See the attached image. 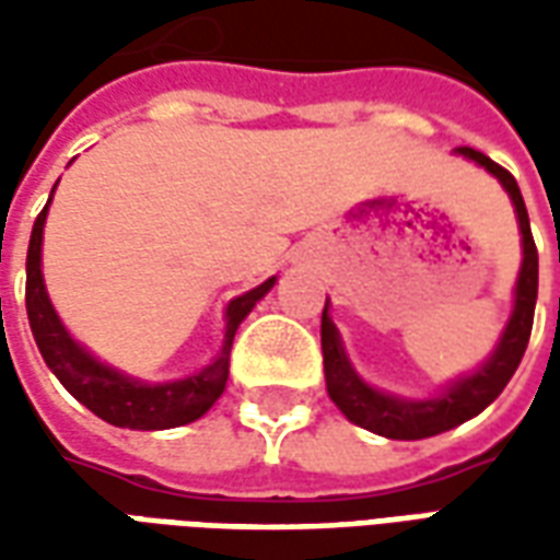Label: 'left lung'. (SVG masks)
I'll use <instances>...</instances> for the list:
<instances>
[{
	"label": "left lung",
	"instance_id": "obj_1",
	"mask_svg": "<svg viewBox=\"0 0 560 560\" xmlns=\"http://www.w3.org/2000/svg\"><path fill=\"white\" fill-rule=\"evenodd\" d=\"M465 159L477 161L486 171L494 173L506 195L513 197L516 207L518 228H522V245H525V260H522V272L516 281V308L506 324L501 345L494 348L492 360L482 365L480 372H474L465 381H458L446 389L444 396L425 401H408L393 399L387 393L365 387L357 377V372L348 363V357L341 351L339 332L327 317V305L320 315V348H324V375H327V393L329 399L339 405V411L357 425H363L369 432L384 434V438H396V441H420V438H432V434L450 432L470 417H477L492 405L510 377L516 375L518 363L528 348L530 327H534V305H537V245L530 236V221L522 191H518L513 173L504 171L501 164H494L489 155H482L477 149L462 147L458 149Z\"/></svg>",
	"mask_w": 560,
	"mask_h": 560
}]
</instances>
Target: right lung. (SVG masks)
<instances>
[{"label":"right lung","mask_w":560,"mask_h":560,"mask_svg":"<svg viewBox=\"0 0 560 560\" xmlns=\"http://www.w3.org/2000/svg\"><path fill=\"white\" fill-rule=\"evenodd\" d=\"M47 207H50V200H47ZM47 207L38 212V219L32 224L30 252H26V315H30L32 336H35V345H38L47 369L59 377V384L80 405H86L95 417H102L104 422L119 425V429L155 432V429H176L185 422L200 420L224 393L236 327L243 324V317L255 308L257 300L272 288L276 279L264 281L260 288L236 296L228 305V332H224V348L215 363L207 365L197 375L183 377V381L140 384L135 377L119 375L116 369L98 363L59 324L42 279V231Z\"/></svg>","instance_id":"1"}]
</instances>
